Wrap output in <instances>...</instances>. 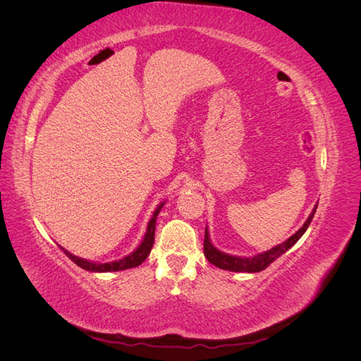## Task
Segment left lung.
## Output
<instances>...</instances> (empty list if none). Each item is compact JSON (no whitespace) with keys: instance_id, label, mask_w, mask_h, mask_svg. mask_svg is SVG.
<instances>
[{"instance_id":"1","label":"left lung","mask_w":361,"mask_h":361,"mask_svg":"<svg viewBox=\"0 0 361 361\" xmlns=\"http://www.w3.org/2000/svg\"><path fill=\"white\" fill-rule=\"evenodd\" d=\"M316 207H318V204H314L312 214L309 215V218L305 220V223L302 224V227L300 228L298 232H295L289 239H286L285 243L272 247L271 250H267V251H264V253H259L253 257L232 256V255L223 253V251H220V250H216L211 243L209 232H207V227H206L204 228V243H203L204 257L209 260L212 265L221 268V269H227V271H233V272H259V271H264L277 257H280L281 255H285L290 247H293L295 244L298 243V239L304 235V232L307 231V227L310 226V223L313 220V215L316 212Z\"/></svg>"}]
</instances>
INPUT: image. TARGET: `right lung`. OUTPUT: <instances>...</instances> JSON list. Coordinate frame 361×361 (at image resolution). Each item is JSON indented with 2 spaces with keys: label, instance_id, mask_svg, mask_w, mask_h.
Listing matches in <instances>:
<instances>
[{
  "label": "right lung",
  "instance_id": "right-lung-1",
  "mask_svg": "<svg viewBox=\"0 0 361 361\" xmlns=\"http://www.w3.org/2000/svg\"><path fill=\"white\" fill-rule=\"evenodd\" d=\"M164 203H166V202L159 203L158 207L155 209V212H154V215H152L150 221L147 224V231L145 233L143 241H141V244L133 251V253L125 256L123 259L113 260V262H105V264H99V262H90V260L81 259L78 256H73L72 253H69L68 250H64L61 245H60V248L64 251V255H66L72 262H75L76 265H78L82 269H85V271H92V272H111V271H123V269H129V268H135V267L143 264V262L146 260V257L149 256L152 247H154L157 218H158L159 211L162 209Z\"/></svg>",
  "mask_w": 361,
  "mask_h": 361
}]
</instances>
